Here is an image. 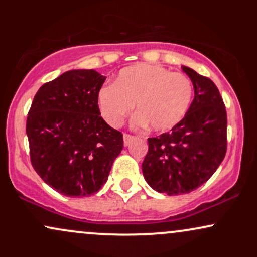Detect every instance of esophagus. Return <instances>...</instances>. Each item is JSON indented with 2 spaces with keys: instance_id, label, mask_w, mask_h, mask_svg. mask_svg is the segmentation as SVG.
Here are the masks:
<instances>
[{
  "instance_id": "34e87169",
  "label": "esophagus",
  "mask_w": 257,
  "mask_h": 257,
  "mask_svg": "<svg viewBox=\"0 0 257 257\" xmlns=\"http://www.w3.org/2000/svg\"><path fill=\"white\" fill-rule=\"evenodd\" d=\"M134 137L131 134H123V143H124V146H128L129 144L132 143L133 140H134Z\"/></svg>"
}]
</instances>
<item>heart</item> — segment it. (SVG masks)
<instances>
[{"label":"heart","instance_id":"heart-1","mask_svg":"<svg viewBox=\"0 0 257 257\" xmlns=\"http://www.w3.org/2000/svg\"><path fill=\"white\" fill-rule=\"evenodd\" d=\"M193 98V84L187 76L163 66L138 64L120 70L116 81L98 91L101 116L111 126H119L133 107L139 113L133 126L169 131L185 117Z\"/></svg>","mask_w":257,"mask_h":257}]
</instances>
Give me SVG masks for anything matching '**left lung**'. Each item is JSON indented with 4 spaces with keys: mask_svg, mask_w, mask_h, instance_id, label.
<instances>
[{
    "mask_svg": "<svg viewBox=\"0 0 257 257\" xmlns=\"http://www.w3.org/2000/svg\"><path fill=\"white\" fill-rule=\"evenodd\" d=\"M181 69L192 81L193 101L172 131L147 139L143 162L147 184L168 196L190 193L205 184L227 150V114L219 89L210 78Z\"/></svg>",
    "mask_w": 257,
    "mask_h": 257,
    "instance_id": "1",
    "label": "left lung"
}]
</instances>
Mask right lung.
<instances>
[{
  "instance_id": "add662e5",
  "label": "right lung",
  "mask_w": 257,
  "mask_h": 257,
  "mask_svg": "<svg viewBox=\"0 0 257 257\" xmlns=\"http://www.w3.org/2000/svg\"><path fill=\"white\" fill-rule=\"evenodd\" d=\"M105 79L95 70H70L44 83L29 111L32 167L64 196L98 192L123 149L122 133L100 116L96 98Z\"/></svg>"
}]
</instances>
